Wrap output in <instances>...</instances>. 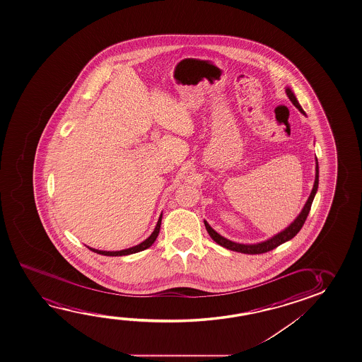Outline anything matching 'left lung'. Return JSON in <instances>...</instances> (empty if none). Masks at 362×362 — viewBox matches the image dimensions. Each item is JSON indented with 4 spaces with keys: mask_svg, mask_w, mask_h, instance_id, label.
Wrapping results in <instances>:
<instances>
[{
    "mask_svg": "<svg viewBox=\"0 0 362 362\" xmlns=\"http://www.w3.org/2000/svg\"><path fill=\"white\" fill-rule=\"evenodd\" d=\"M286 95H288V100L293 102V105H295L303 115H305L304 110L301 108V105H299L296 97H295V95L291 92V89L286 88ZM317 187H319V164H317V159H316V175H315L314 188L311 190V194H310L309 199H308L306 204H305L304 209L301 210L299 216H298L285 230L279 233V234L273 236V238L269 239V240L262 241V243H259V244H252V245H245V244H239V243L228 240L224 236L218 234V233L206 223V221H204L205 228H206V231L209 233V235L211 236V239H213L215 243H218L221 247H226V249L233 250V252L250 254V255L270 252V250H273L275 247H278L279 245L284 244L285 241L293 239V236L299 233L300 229L304 226L308 215H309L311 204H313V200H314L315 194H316V192H317Z\"/></svg>",
    "mask_w": 362,
    "mask_h": 362,
    "instance_id": "obj_1",
    "label": "left lung"
}]
</instances>
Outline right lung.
I'll return each instance as SVG.
<instances>
[{"label":"right lung","instance_id":"obj_1","mask_svg":"<svg viewBox=\"0 0 362 362\" xmlns=\"http://www.w3.org/2000/svg\"><path fill=\"white\" fill-rule=\"evenodd\" d=\"M160 224H162V215L159 216L157 226H156V229H154V231H153L148 239H146V240L141 243V244H138L136 247H129V249H126V250H121V252H103V250H97V249H92V247H88V249L89 250H92V252H97V254H100V255H105V257H122V255H129V254H134V252L146 250V249L151 247L153 243L156 241V239H157L159 230H160Z\"/></svg>","mask_w":362,"mask_h":362}]
</instances>
